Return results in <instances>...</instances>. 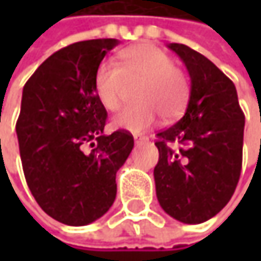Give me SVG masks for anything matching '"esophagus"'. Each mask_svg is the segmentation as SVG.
I'll use <instances>...</instances> for the list:
<instances>
[{"instance_id":"esophagus-1","label":"esophagus","mask_w":261,"mask_h":261,"mask_svg":"<svg viewBox=\"0 0 261 261\" xmlns=\"http://www.w3.org/2000/svg\"><path fill=\"white\" fill-rule=\"evenodd\" d=\"M146 141H148V138H145V136H135L136 145H139V144H144V142H146Z\"/></svg>"}]
</instances>
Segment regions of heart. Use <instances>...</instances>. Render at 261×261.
<instances>
[{"label":"heart","mask_w":261,"mask_h":261,"mask_svg":"<svg viewBox=\"0 0 261 261\" xmlns=\"http://www.w3.org/2000/svg\"><path fill=\"white\" fill-rule=\"evenodd\" d=\"M135 91L136 105L123 109L112 120L116 129L132 134L145 132L155 125L158 115L173 120L183 113L189 100V80L173 65V59L152 43H138L117 55V66L101 62L93 78V90L98 103L115 112L122 103L126 83L139 81Z\"/></svg>","instance_id":"obj_1"}]
</instances>
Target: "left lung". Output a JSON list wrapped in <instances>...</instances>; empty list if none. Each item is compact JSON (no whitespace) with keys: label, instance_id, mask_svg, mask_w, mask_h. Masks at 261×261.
I'll list each match as a JSON object with an SVG mask.
<instances>
[{"label":"left lung","instance_id":"left-lung-1","mask_svg":"<svg viewBox=\"0 0 261 261\" xmlns=\"http://www.w3.org/2000/svg\"><path fill=\"white\" fill-rule=\"evenodd\" d=\"M168 49L187 68L190 97L183 117L156 134V199L171 218L202 224L234 195L246 117L234 83L214 62L181 43H170Z\"/></svg>","mask_w":261,"mask_h":261}]
</instances>
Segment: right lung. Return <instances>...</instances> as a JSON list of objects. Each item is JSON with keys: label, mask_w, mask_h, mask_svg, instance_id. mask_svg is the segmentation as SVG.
<instances>
[{"label": "right lung", "mask_w": 261, "mask_h": 261, "mask_svg": "<svg viewBox=\"0 0 261 261\" xmlns=\"http://www.w3.org/2000/svg\"><path fill=\"white\" fill-rule=\"evenodd\" d=\"M117 45L94 39L66 46L23 88L15 132L25 181L39 206L66 225H88L110 209L116 173L134 148L126 130L103 134L107 112L93 90L97 66Z\"/></svg>", "instance_id": "right-lung-1"}]
</instances>
